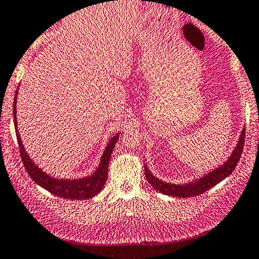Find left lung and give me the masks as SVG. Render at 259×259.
Here are the masks:
<instances>
[{"label":"left lung","instance_id":"left-lung-1","mask_svg":"<svg viewBox=\"0 0 259 259\" xmlns=\"http://www.w3.org/2000/svg\"><path fill=\"white\" fill-rule=\"evenodd\" d=\"M244 135H246V130H242L240 138H238L237 144H236L235 149L226 162L218 166V168L212 169L208 173L204 174L200 177L199 179L193 180V182L185 183V184H171V183H166L160 180L159 178L154 177L148 166L144 165V174H146L147 180L153 186V189L164 195H170L175 197H191L204 194L208 189L213 188L218 185L220 182L226 179L229 175L235 170L236 165H237L238 160H240L242 151H243V143H244Z\"/></svg>","mask_w":259,"mask_h":259}]
</instances>
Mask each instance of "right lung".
<instances>
[{
  "label": "right lung",
  "instance_id": "obj_1",
  "mask_svg": "<svg viewBox=\"0 0 259 259\" xmlns=\"http://www.w3.org/2000/svg\"><path fill=\"white\" fill-rule=\"evenodd\" d=\"M17 95L18 90L16 91L15 101H13V122H15L16 136H17L22 162H23L24 168H26L29 177L34 180L35 184H38L41 188L46 189V190H48L49 193L54 194V195L59 197H64V199L86 200L97 195L102 190V188H104L105 183L107 180L108 162H110L111 154H112L113 148H115L116 142L118 141L119 132L108 141L106 148H105L104 153H102L101 159H100L99 166H97L96 170L91 175L79 178V179H59V178L51 177V175L41 170L39 166L33 162L32 158L29 157V154L26 152L23 144H22L21 136H19L17 127V116H16L17 115V108H16V105H17Z\"/></svg>",
  "mask_w": 259,
  "mask_h": 259
}]
</instances>
